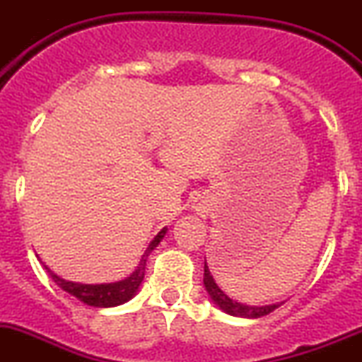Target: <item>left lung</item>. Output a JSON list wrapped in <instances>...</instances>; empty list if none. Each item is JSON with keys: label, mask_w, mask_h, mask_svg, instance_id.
Returning <instances> with one entry per match:
<instances>
[{"label": "left lung", "mask_w": 362, "mask_h": 362, "mask_svg": "<svg viewBox=\"0 0 362 362\" xmlns=\"http://www.w3.org/2000/svg\"><path fill=\"white\" fill-rule=\"evenodd\" d=\"M204 286H206V291L209 295V298L213 300V304H216L228 315L244 317V319H259V317L268 315V313H272L273 310L281 306L279 303L266 304V306H247V304L237 303V300H233V298L228 297L224 291L220 290L218 284L213 279V275L209 273V268H207L206 262H204Z\"/></svg>", "instance_id": "obj_1"}]
</instances>
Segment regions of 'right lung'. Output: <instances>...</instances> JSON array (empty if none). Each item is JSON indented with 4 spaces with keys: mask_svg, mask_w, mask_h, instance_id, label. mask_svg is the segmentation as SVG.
I'll return each instance as SVG.
<instances>
[{
    "mask_svg": "<svg viewBox=\"0 0 362 362\" xmlns=\"http://www.w3.org/2000/svg\"><path fill=\"white\" fill-rule=\"evenodd\" d=\"M168 228H163L158 235H156L151 244L147 246L146 253L142 255V260L140 264L136 266L131 275L124 281H118V282H109V284H80V282H72V281H65L62 276H58L56 273L50 272L49 268L45 266V269L49 272V275L52 276V281L62 288L64 291H67L69 295L72 297H76L78 300H81L83 304L87 306H94V308H112V306H118V304H124L127 300L136 295L138 288L142 284L144 281V275H146V262H147V257L156 246L160 244V240L163 238Z\"/></svg>",
    "mask_w": 362,
    "mask_h": 362,
    "instance_id": "right-lung-1",
    "label": "right lung"
}]
</instances>
